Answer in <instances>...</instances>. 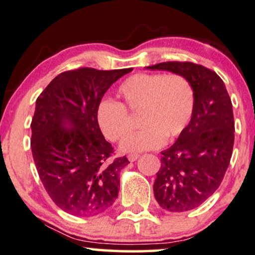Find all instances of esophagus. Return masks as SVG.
<instances>
[{
    "mask_svg": "<svg viewBox=\"0 0 255 255\" xmlns=\"http://www.w3.org/2000/svg\"><path fill=\"white\" fill-rule=\"evenodd\" d=\"M138 157L139 155H137V153H130V155H128V160L129 162H135Z\"/></svg>",
    "mask_w": 255,
    "mask_h": 255,
    "instance_id": "34e87169",
    "label": "esophagus"
}]
</instances>
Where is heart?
I'll return each mask as SVG.
<instances>
[{"instance_id": "b5f03b06", "label": "heart", "mask_w": 255, "mask_h": 255, "mask_svg": "<svg viewBox=\"0 0 255 255\" xmlns=\"http://www.w3.org/2000/svg\"><path fill=\"white\" fill-rule=\"evenodd\" d=\"M121 103L104 100L97 110L103 134L119 141L130 130L129 113H139L138 129L124 138V152L157 149L165 141L181 135L194 113L195 92L191 82L180 74L138 73L125 80L118 89Z\"/></svg>"}]
</instances>
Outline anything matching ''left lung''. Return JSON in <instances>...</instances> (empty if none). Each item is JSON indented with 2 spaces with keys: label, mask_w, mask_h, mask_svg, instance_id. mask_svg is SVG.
<instances>
[{
  "label": "left lung",
  "mask_w": 255,
  "mask_h": 255,
  "mask_svg": "<svg viewBox=\"0 0 255 255\" xmlns=\"http://www.w3.org/2000/svg\"><path fill=\"white\" fill-rule=\"evenodd\" d=\"M180 74L195 92L191 123L175 143L162 151L153 194L163 209L184 213L202 204L220 187L235 142L232 103L215 71L193 62H162L145 67Z\"/></svg>",
  "instance_id": "left-lung-1"
}]
</instances>
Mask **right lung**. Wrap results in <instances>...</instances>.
<instances>
[{
    "label": "right lung",
    "mask_w": 255,
    "mask_h": 255,
    "mask_svg": "<svg viewBox=\"0 0 255 255\" xmlns=\"http://www.w3.org/2000/svg\"><path fill=\"white\" fill-rule=\"evenodd\" d=\"M132 68H78L61 73L35 102L31 150L39 178L57 207L75 216H95L118 198L126 156L111 159L97 110L111 85Z\"/></svg>",
    "instance_id": "obj_1"
}]
</instances>
